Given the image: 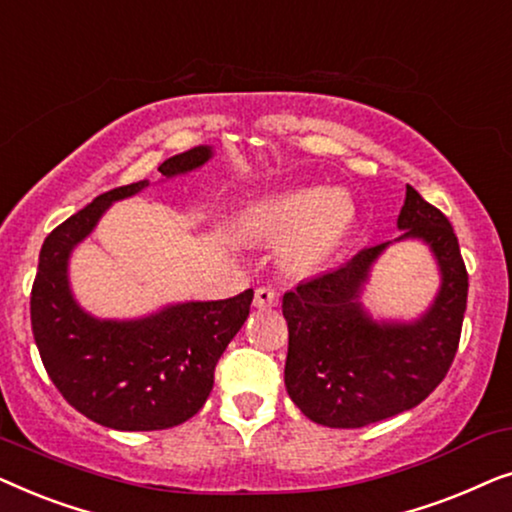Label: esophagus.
<instances>
[{"label": "esophagus", "mask_w": 512, "mask_h": 512, "mask_svg": "<svg viewBox=\"0 0 512 512\" xmlns=\"http://www.w3.org/2000/svg\"><path fill=\"white\" fill-rule=\"evenodd\" d=\"M279 303V293L272 289V286H261V289H256V296H254V305L258 310H268V307H277Z\"/></svg>", "instance_id": "1"}]
</instances>
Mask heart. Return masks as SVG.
<instances>
[{"instance_id": "1", "label": "heart", "mask_w": 512, "mask_h": 512, "mask_svg": "<svg viewBox=\"0 0 512 512\" xmlns=\"http://www.w3.org/2000/svg\"><path fill=\"white\" fill-rule=\"evenodd\" d=\"M356 226L352 195L331 188H300L256 202L240 216L244 237L283 242L282 261L296 275L324 270Z\"/></svg>"}]
</instances>
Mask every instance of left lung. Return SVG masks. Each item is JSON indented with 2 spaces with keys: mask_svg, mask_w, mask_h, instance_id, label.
<instances>
[{
  "mask_svg": "<svg viewBox=\"0 0 512 512\" xmlns=\"http://www.w3.org/2000/svg\"><path fill=\"white\" fill-rule=\"evenodd\" d=\"M394 242L419 240L436 258L440 289L412 321L373 319L361 303L370 270L391 242L361 249L338 270L284 293L289 324L284 384L305 417L359 429L415 408L443 382L459 347L468 275L445 214L408 186Z\"/></svg>",
  "mask_w": 512,
  "mask_h": 512,
  "instance_id": "left-lung-1",
  "label": "left lung"
}]
</instances>
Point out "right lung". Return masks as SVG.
Masks as SVG:
<instances>
[{"label":"right lung","instance_id":"right-lung-1","mask_svg":"<svg viewBox=\"0 0 512 512\" xmlns=\"http://www.w3.org/2000/svg\"><path fill=\"white\" fill-rule=\"evenodd\" d=\"M212 146L167 158L165 179L198 170ZM137 181L97 195L46 237L32 286V333L48 377L65 401L116 431H158L184 424L205 405L214 368L249 317L254 291L226 300H188L139 319H100L76 303L69 256L116 200L142 193Z\"/></svg>","mask_w":512,"mask_h":512}]
</instances>
